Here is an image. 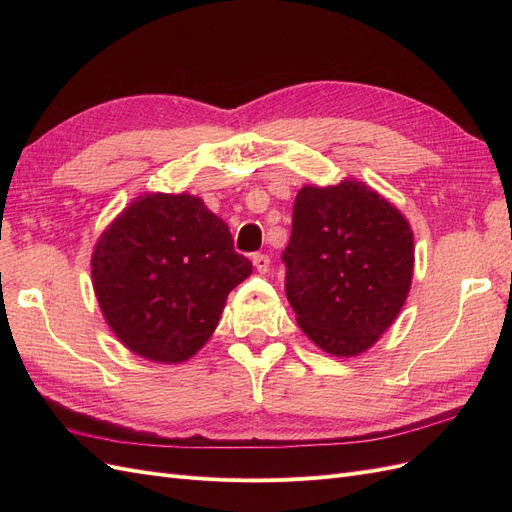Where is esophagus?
<instances>
[{
  "mask_svg": "<svg viewBox=\"0 0 512 512\" xmlns=\"http://www.w3.org/2000/svg\"><path fill=\"white\" fill-rule=\"evenodd\" d=\"M254 267L258 269V273H267L271 267V258L267 254H254Z\"/></svg>",
  "mask_w": 512,
  "mask_h": 512,
  "instance_id": "1",
  "label": "esophagus"
}]
</instances>
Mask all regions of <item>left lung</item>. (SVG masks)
Wrapping results in <instances>:
<instances>
[{
    "mask_svg": "<svg viewBox=\"0 0 512 512\" xmlns=\"http://www.w3.org/2000/svg\"><path fill=\"white\" fill-rule=\"evenodd\" d=\"M282 260L303 333L333 356H356L378 342L408 299L414 239L404 215L363 181L305 185Z\"/></svg>",
    "mask_w": 512,
    "mask_h": 512,
    "instance_id": "obj_1",
    "label": "left lung"
}]
</instances>
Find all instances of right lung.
Listing matches in <instances>:
<instances>
[{
    "label": "right lung",
    "instance_id": "1",
    "mask_svg": "<svg viewBox=\"0 0 512 512\" xmlns=\"http://www.w3.org/2000/svg\"><path fill=\"white\" fill-rule=\"evenodd\" d=\"M252 273L228 226L190 194H143L96 243L91 277L108 327L143 359L183 363Z\"/></svg>",
    "mask_w": 512,
    "mask_h": 512
}]
</instances>
